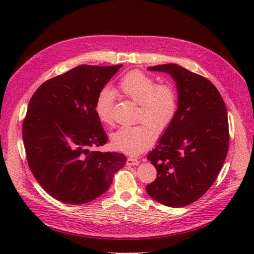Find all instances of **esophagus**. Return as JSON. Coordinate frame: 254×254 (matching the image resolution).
I'll return each mask as SVG.
<instances>
[{"instance_id": "34e87169", "label": "esophagus", "mask_w": 254, "mask_h": 254, "mask_svg": "<svg viewBox=\"0 0 254 254\" xmlns=\"http://www.w3.org/2000/svg\"><path fill=\"white\" fill-rule=\"evenodd\" d=\"M127 165H139V160L137 159H135V158H133V157H129L128 159H127Z\"/></svg>"}]
</instances>
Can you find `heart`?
<instances>
[{"label":"heart","instance_id":"1","mask_svg":"<svg viewBox=\"0 0 254 254\" xmlns=\"http://www.w3.org/2000/svg\"><path fill=\"white\" fill-rule=\"evenodd\" d=\"M119 93L139 105L136 121L144 124L121 127L111 134L113 147L128 155H139L171 126L178 108L175 89L168 83H157L151 75L140 70L127 73L120 79ZM113 92L104 88L94 104L97 119L105 125L112 124Z\"/></svg>","mask_w":254,"mask_h":254}]
</instances>
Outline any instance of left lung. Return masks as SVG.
<instances>
[{
  "instance_id": "8db88e82",
  "label": "left lung",
  "mask_w": 254,
  "mask_h": 254,
  "mask_svg": "<svg viewBox=\"0 0 254 254\" xmlns=\"http://www.w3.org/2000/svg\"><path fill=\"white\" fill-rule=\"evenodd\" d=\"M176 81L178 109L147 159L157 178L146 186L156 201L171 207L186 206L209 190L224 164L229 147V124L224 99L203 76L178 64L149 66Z\"/></svg>"
}]
</instances>
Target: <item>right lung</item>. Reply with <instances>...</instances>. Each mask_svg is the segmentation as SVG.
Here are the masks:
<instances>
[{"mask_svg":"<svg viewBox=\"0 0 254 254\" xmlns=\"http://www.w3.org/2000/svg\"><path fill=\"white\" fill-rule=\"evenodd\" d=\"M121 66L78 65L43 82L30 98L22 129L28 166L59 201L94 200L126 163L123 153L90 151L108 142L94 104Z\"/></svg>","mask_w":254,"mask_h":254,"instance_id":"right-lung-1","label":"right lung"}]
</instances>
